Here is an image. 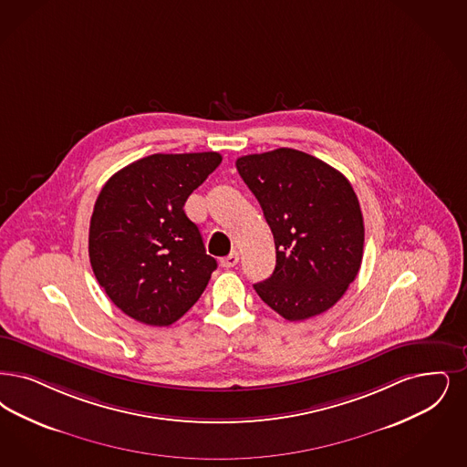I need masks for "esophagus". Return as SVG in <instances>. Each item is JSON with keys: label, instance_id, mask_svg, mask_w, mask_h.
Masks as SVG:
<instances>
[{"label": "esophagus", "instance_id": "obj_1", "mask_svg": "<svg viewBox=\"0 0 467 467\" xmlns=\"http://www.w3.org/2000/svg\"><path fill=\"white\" fill-rule=\"evenodd\" d=\"M238 261H240V254L238 252H231L227 257L221 259V265L225 267V269H229V267H234Z\"/></svg>", "mask_w": 467, "mask_h": 467}]
</instances>
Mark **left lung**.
Wrapping results in <instances>:
<instances>
[{
  "label": "left lung",
  "instance_id": "1",
  "mask_svg": "<svg viewBox=\"0 0 467 467\" xmlns=\"http://www.w3.org/2000/svg\"><path fill=\"white\" fill-rule=\"evenodd\" d=\"M261 203L276 246V267L254 288L288 321L330 309L355 281L365 227L349 181L302 150H280L236 160Z\"/></svg>",
  "mask_w": 467,
  "mask_h": 467
}]
</instances>
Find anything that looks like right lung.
I'll return each mask as SVG.
<instances>
[{
  "instance_id": "obj_1",
  "label": "right lung",
  "mask_w": 467,
  "mask_h": 467,
  "mask_svg": "<svg viewBox=\"0 0 467 467\" xmlns=\"http://www.w3.org/2000/svg\"><path fill=\"white\" fill-rule=\"evenodd\" d=\"M221 161L219 152L150 154L102 187L88 254L99 285L125 315L168 327L202 297L217 261L184 205Z\"/></svg>"
}]
</instances>
